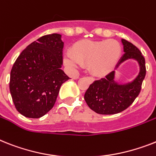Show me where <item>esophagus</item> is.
<instances>
[{"instance_id": "obj_1", "label": "esophagus", "mask_w": 156, "mask_h": 156, "mask_svg": "<svg viewBox=\"0 0 156 156\" xmlns=\"http://www.w3.org/2000/svg\"><path fill=\"white\" fill-rule=\"evenodd\" d=\"M89 79H90V81H91V82H93L94 79L92 78V77H89Z\"/></svg>"}]
</instances>
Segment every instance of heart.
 I'll return each mask as SVG.
<instances>
[{"label": "heart", "mask_w": 156, "mask_h": 156, "mask_svg": "<svg viewBox=\"0 0 156 156\" xmlns=\"http://www.w3.org/2000/svg\"><path fill=\"white\" fill-rule=\"evenodd\" d=\"M120 55L121 47L114 40L81 41L73 45L71 54L64 57V62L73 68H77L80 64L89 66L94 74L101 75L115 66Z\"/></svg>", "instance_id": "1"}]
</instances>
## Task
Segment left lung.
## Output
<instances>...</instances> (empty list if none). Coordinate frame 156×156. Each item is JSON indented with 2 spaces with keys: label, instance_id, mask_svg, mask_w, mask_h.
Listing matches in <instances>:
<instances>
[{
  "label": "left lung",
  "instance_id": "8db88e82",
  "mask_svg": "<svg viewBox=\"0 0 156 156\" xmlns=\"http://www.w3.org/2000/svg\"><path fill=\"white\" fill-rule=\"evenodd\" d=\"M123 54L116 68L128 59L138 61L140 71L131 83L119 84L114 80L115 71L104 78L95 80L84 94V100L90 108L101 115H113L121 112L134 102L139 96L143 80L146 76L145 59L139 48L129 41L122 39Z\"/></svg>",
  "mask_w": 156,
  "mask_h": 156
}]
</instances>
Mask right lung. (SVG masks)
I'll return each instance as SVG.
<instances>
[{
	"label": "right lung",
	"instance_id": "add662e5",
	"mask_svg": "<svg viewBox=\"0 0 156 156\" xmlns=\"http://www.w3.org/2000/svg\"><path fill=\"white\" fill-rule=\"evenodd\" d=\"M61 35H45L22 51L10 73L9 90L16 110L40 118L53 108L62 83L69 77L61 69Z\"/></svg>",
	"mask_w": 156,
	"mask_h": 156
}]
</instances>
